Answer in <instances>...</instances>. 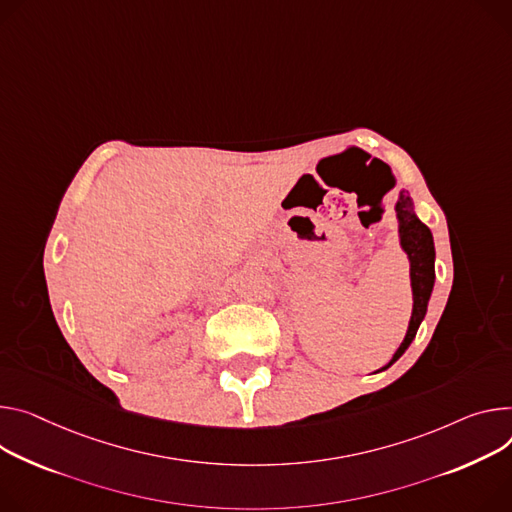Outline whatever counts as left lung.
Listing matches in <instances>:
<instances>
[{"instance_id": "8db88e82", "label": "left lung", "mask_w": 512, "mask_h": 512, "mask_svg": "<svg viewBox=\"0 0 512 512\" xmlns=\"http://www.w3.org/2000/svg\"><path fill=\"white\" fill-rule=\"evenodd\" d=\"M396 216L400 222V226H398L400 245L406 251L408 261H410V284H412L414 304H412V316H410L406 337H404L402 345L398 347V351L394 353V357L390 359V363L382 369H388L394 361H398L400 355L408 349V345L416 337V331H418V327H421V322L427 314V304H429L433 284H435L433 235H431L429 226L416 218L408 192H400V198L396 202Z\"/></svg>"}]
</instances>
